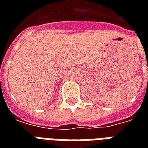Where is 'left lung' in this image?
Listing matches in <instances>:
<instances>
[{"label":"left lung","mask_w":148,"mask_h":148,"mask_svg":"<svg viewBox=\"0 0 148 148\" xmlns=\"http://www.w3.org/2000/svg\"><path fill=\"white\" fill-rule=\"evenodd\" d=\"M147 69H148V64H147Z\"/></svg>","instance_id":"8db88e82"}]
</instances>
